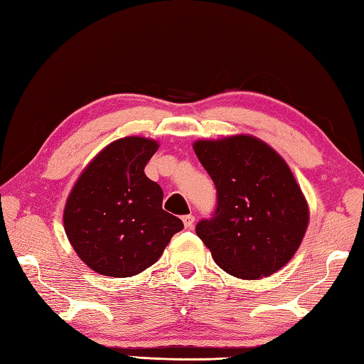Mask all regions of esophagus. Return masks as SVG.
I'll return each mask as SVG.
<instances>
[{"instance_id": "obj_1", "label": "esophagus", "mask_w": 364, "mask_h": 364, "mask_svg": "<svg viewBox=\"0 0 364 364\" xmlns=\"http://www.w3.org/2000/svg\"><path fill=\"white\" fill-rule=\"evenodd\" d=\"M182 222H183L185 228L191 230V228H193V223H195V217L193 215H183L182 217Z\"/></svg>"}]
</instances>
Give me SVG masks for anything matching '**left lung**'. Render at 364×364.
Listing matches in <instances>:
<instances>
[{"instance_id": "1", "label": "left lung", "mask_w": 364, "mask_h": 364, "mask_svg": "<svg viewBox=\"0 0 364 364\" xmlns=\"http://www.w3.org/2000/svg\"><path fill=\"white\" fill-rule=\"evenodd\" d=\"M193 150L217 188L214 217L196 225L215 263L245 280L282 269L309 225V205L289 164L252 134L200 139Z\"/></svg>"}]
</instances>
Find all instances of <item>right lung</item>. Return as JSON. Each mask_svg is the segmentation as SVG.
<instances>
[{
	"label": "right lung",
	"mask_w": 364,
	"mask_h": 364,
	"mask_svg": "<svg viewBox=\"0 0 364 364\" xmlns=\"http://www.w3.org/2000/svg\"><path fill=\"white\" fill-rule=\"evenodd\" d=\"M160 144L127 136L82 171L68 196L65 232L79 258L107 277H132L159 262L181 218L163 210V190L144 173Z\"/></svg>",
	"instance_id": "1"
}]
</instances>
